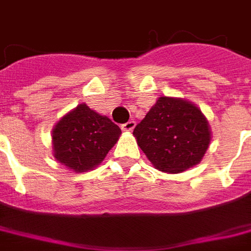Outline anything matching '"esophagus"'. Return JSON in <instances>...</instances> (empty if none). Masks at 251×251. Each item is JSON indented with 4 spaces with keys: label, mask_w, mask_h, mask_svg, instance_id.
<instances>
[{
    "label": "esophagus",
    "mask_w": 251,
    "mask_h": 251,
    "mask_svg": "<svg viewBox=\"0 0 251 251\" xmlns=\"http://www.w3.org/2000/svg\"><path fill=\"white\" fill-rule=\"evenodd\" d=\"M135 127V121H127L126 124H122L121 125V129L124 130V131H131V130Z\"/></svg>",
    "instance_id": "1"
}]
</instances>
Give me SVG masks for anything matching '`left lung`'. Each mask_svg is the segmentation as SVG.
<instances>
[{
	"label": "left lung",
	"mask_w": 251,
	"mask_h": 251,
	"mask_svg": "<svg viewBox=\"0 0 251 251\" xmlns=\"http://www.w3.org/2000/svg\"><path fill=\"white\" fill-rule=\"evenodd\" d=\"M156 169L179 173L201 163L211 142L210 125L198 106L161 96L133 131Z\"/></svg>",
	"instance_id": "obj_1"
}]
</instances>
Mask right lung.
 Segmentation results:
<instances>
[{
    "label": "right lung",
    "instance_id": "add662e5",
    "mask_svg": "<svg viewBox=\"0 0 251 251\" xmlns=\"http://www.w3.org/2000/svg\"><path fill=\"white\" fill-rule=\"evenodd\" d=\"M120 135L121 129L116 124L83 102L54 126L53 156L76 173L91 171L104 160Z\"/></svg>",
    "mask_w": 251,
    "mask_h": 251
}]
</instances>
